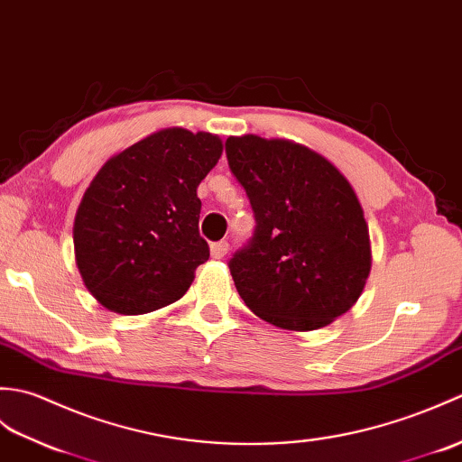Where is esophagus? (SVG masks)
<instances>
[{
  "instance_id": "obj_1",
  "label": "esophagus",
  "mask_w": 462,
  "mask_h": 462,
  "mask_svg": "<svg viewBox=\"0 0 462 462\" xmlns=\"http://www.w3.org/2000/svg\"><path fill=\"white\" fill-rule=\"evenodd\" d=\"M227 253H229V243L227 241L211 243V257L213 259H223Z\"/></svg>"
}]
</instances>
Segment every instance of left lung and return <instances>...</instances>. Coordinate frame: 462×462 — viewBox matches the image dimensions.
<instances>
[{
  "instance_id": "8db88e82",
  "label": "left lung",
  "mask_w": 462,
  "mask_h": 462,
  "mask_svg": "<svg viewBox=\"0 0 462 462\" xmlns=\"http://www.w3.org/2000/svg\"><path fill=\"white\" fill-rule=\"evenodd\" d=\"M225 153L254 215L253 237L227 263L245 304L299 332L350 310L372 251L347 180L320 153L289 140L231 136Z\"/></svg>"
}]
</instances>
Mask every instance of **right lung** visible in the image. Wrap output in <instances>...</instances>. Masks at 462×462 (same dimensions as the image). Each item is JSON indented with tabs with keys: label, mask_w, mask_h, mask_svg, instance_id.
I'll return each mask as SVG.
<instances>
[{
	"label": "right lung",
	"mask_w": 462,
	"mask_h": 462,
	"mask_svg": "<svg viewBox=\"0 0 462 462\" xmlns=\"http://www.w3.org/2000/svg\"><path fill=\"white\" fill-rule=\"evenodd\" d=\"M223 144L208 132H156L110 158L75 219L79 271L90 294L118 314L180 300L209 259L199 235V181Z\"/></svg>",
	"instance_id": "1"
}]
</instances>
